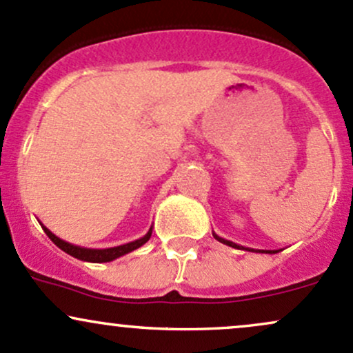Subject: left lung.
Instances as JSON below:
<instances>
[{
    "instance_id": "obj_1",
    "label": "left lung",
    "mask_w": 353,
    "mask_h": 353,
    "mask_svg": "<svg viewBox=\"0 0 353 353\" xmlns=\"http://www.w3.org/2000/svg\"><path fill=\"white\" fill-rule=\"evenodd\" d=\"M212 236H214V238L218 239V241L223 243V245H228V246H231V248H236V250H239V248H241V246H238V245H236V243H233V241H228V239H223V238H219V236H216L214 233H212ZM241 250L254 251V250H250V248H241ZM258 251H259V250H258ZM258 251H256V253H258ZM259 253H276V251H259Z\"/></svg>"
}]
</instances>
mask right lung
<instances>
[{
	"label": "right lung",
	"instance_id": "1",
	"mask_svg": "<svg viewBox=\"0 0 353 353\" xmlns=\"http://www.w3.org/2000/svg\"><path fill=\"white\" fill-rule=\"evenodd\" d=\"M43 231L48 236L50 239H52L55 245L60 248V250H63L65 253H68L70 256L73 258H79V259H83V261H90V263H105V261H112V259L122 256V254H127L130 253V251L137 250V248H141L142 245H145L147 241H149L150 234H152V230H149V233H147L144 238L137 239V241H132V243H127V245H122V246H115V248H108V250H87V248H80V246H73L70 245V243L63 241V239L57 238L55 234L50 233L48 230L43 226Z\"/></svg>",
	"mask_w": 353,
	"mask_h": 353
}]
</instances>
